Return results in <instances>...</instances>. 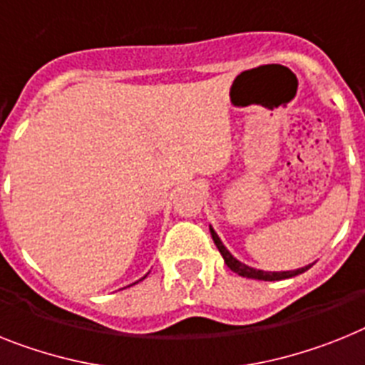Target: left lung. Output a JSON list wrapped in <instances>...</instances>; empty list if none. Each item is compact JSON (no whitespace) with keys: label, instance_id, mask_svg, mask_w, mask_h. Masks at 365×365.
Masks as SVG:
<instances>
[{"label":"left lung","instance_id":"1","mask_svg":"<svg viewBox=\"0 0 365 365\" xmlns=\"http://www.w3.org/2000/svg\"><path fill=\"white\" fill-rule=\"evenodd\" d=\"M210 232H211V237H213V243L217 245V249H219V252L222 254V258H225V263L228 265L230 269H232V271L237 272L240 277L254 278V280L274 282V280H284V278L297 277V274H301V272L308 271V269L312 267V263H310V265H306V267H301V269H295V271H262V269H254V267H250V265H247V263L240 262L237 258H234V256H232V252H230L225 245H222L220 237L217 235V232L211 228V226H210Z\"/></svg>","mask_w":365,"mask_h":365}]
</instances>
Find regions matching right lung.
Instances as JSON below:
<instances>
[{"label":"right lung","mask_w":365,"mask_h":365,"mask_svg":"<svg viewBox=\"0 0 365 365\" xmlns=\"http://www.w3.org/2000/svg\"><path fill=\"white\" fill-rule=\"evenodd\" d=\"M143 278H146V274H145V277H143ZM143 278H140V280H143ZM137 282H139V280H137ZM137 282H135V284H137ZM131 286H133V284H131Z\"/></svg>","instance_id":"obj_1"}]
</instances>
